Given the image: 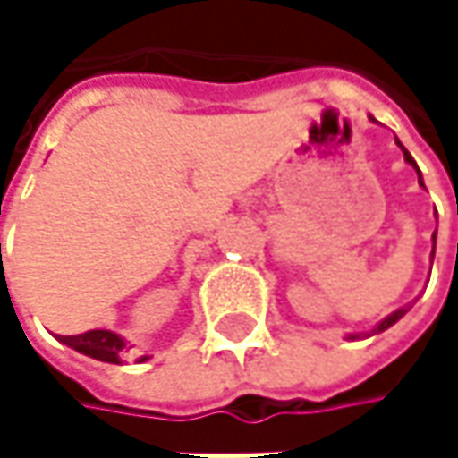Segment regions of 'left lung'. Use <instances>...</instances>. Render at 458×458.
Instances as JSON below:
<instances>
[{"mask_svg": "<svg viewBox=\"0 0 458 458\" xmlns=\"http://www.w3.org/2000/svg\"><path fill=\"white\" fill-rule=\"evenodd\" d=\"M395 142L401 145V140H395ZM401 148H403V145H401ZM403 156H406V161H409V164H411L413 169H416V174H419V185H424V182H421V172H419V166H416V161H413L411 153H409L406 148H403ZM432 257H435V235H432ZM406 313H409V308H401V310H395V313H390L387 318L379 320V323H377V326L371 328V334H379V331H387V328H390L393 323H398V320L403 318ZM371 334H369V331H366V334H347V339H363V336H371Z\"/></svg>", "mask_w": 458, "mask_h": 458, "instance_id": "8db88e82", "label": "left lung"}]
</instances>
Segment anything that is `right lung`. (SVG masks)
I'll return each instance as SVG.
<instances>
[{"label": "right lung", "instance_id": "right-lung-1", "mask_svg": "<svg viewBox=\"0 0 458 458\" xmlns=\"http://www.w3.org/2000/svg\"><path fill=\"white\" fill-rule=\"evenodd\" d=\"M63 344L73 347L76 352L81 355H89L95 360H103V363H124L127 358V339L119 336L116 331H108V328H92V331H84V334H73V336H57ZM145 360V358H140Z\"/></svg>", "mask_w": 458, "mask_h": 458}]
</instances>
